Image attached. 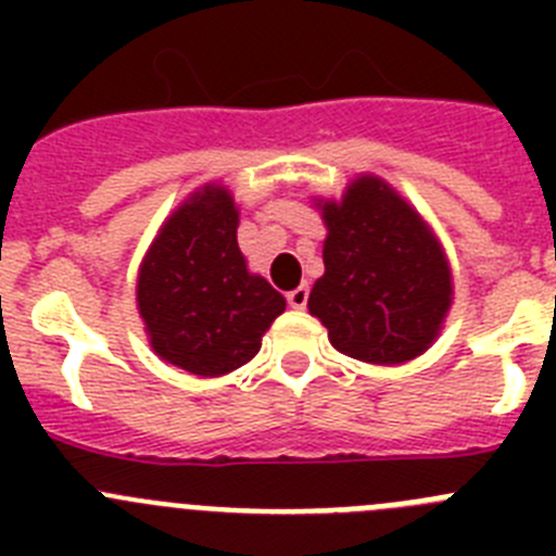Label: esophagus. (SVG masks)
<instances>
[{
	"instance_id": "1",
	"label": "esophagus",
	"mask_w": 556,
	"mask_h": 556,
	"mask_svg": "<svg viewBox=\"0 0 556 556\" xmlns=\"http://www.w3.org/2000/svg\"><path fill=\"white\" fill-rule=\"evenodd\" d=\"M287 301H289V306H292V308H306V303H308V287H306V283H303V287H298V289H292V292L287 294Z\"/></svg>"
}]
</instances>
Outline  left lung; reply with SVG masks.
Listing matches in <instances>:
<instances>
[{
	"mask_svg": "<svg viewBox=\"0 0 556 556\" xmlns=\"http://www.w3.org/2000/svg\"><path fill=\"white\" fill-rule=\"evenodd\" d=\"M314 208L328 236L308 312L331 345L370 365L424 356L454 303L448 255L429 223L378 175H358L342 198Z\"/></svg>",
	"mask_w": 556,
	"mask_h": 556,
	"instance_id": "left-lung-1",
	"label": "left lung"
}]
</instances>
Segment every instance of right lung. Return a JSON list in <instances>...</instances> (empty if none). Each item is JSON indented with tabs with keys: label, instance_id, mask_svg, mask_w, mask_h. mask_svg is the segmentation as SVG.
Returning <instances> with one entry per match:
<instances>
[{
	"label": "right lung",
	"instance_id": "add662e5",
	"mask_svg": "<svg viewBox=\"0 0 556 556\" xmlns=\"http://www.w3.org/2000/svg\"><path fill=\"white\" fill-rule=\"evenodd\" d=\"M228 186L205 184L172 211L147 248L136 306L155 356L191 376L248 365L287 301L248 269Z\"/></svg>",
	"mask_w": 556,
	"mask_h": 556
}]
</instances>
